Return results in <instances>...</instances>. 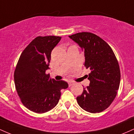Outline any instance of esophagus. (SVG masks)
Instances as JSON below:
<instances>
[{"instance_id": "1", "label": "esophagus", "mask_w": 134, "mask_h": 134, "mask_svg": "<svg viewBox=\"0 0 134 134\" xmlns=\"http://www.w3.org/2000/svg\"><path fill=\"white\" fill-rule=\"evenodd\" d=\"M68 84H69V86L70 87L71 86H72L74 84V82H73V81H69Z\"/></svg>"}]
</instances>
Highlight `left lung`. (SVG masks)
I'll return each instance as SVG.
<instances>
[{"label": "left lung", "mask_w": 134, "mask_h": 134, "mask_svg": "<svg viewBox=\"0 0 134 134\" xmlns=\"http://www.w3.org/2000/svg\"><path fill=\"white\" fill-rule=\"evenodd\" d=\"M84 50V66L89 69V86L84 88L77 101L83 110L96 113L112 103L120 82V70L110 46L95 34L82 32L69 36Z\"/></svg>", "instance_id": "left-lung-1"}]
</instances>
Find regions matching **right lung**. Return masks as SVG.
Listing matches in <instances>:
<instances>
[{"mask_svg": "<svg viewBox=\"0 0 134 134\" xmlns=\"http://www.w3.org/2000/svg\"><path fill=\"white\" fill-rule=\"evenodd\" d=\"M61 37L38 36L22 52L14 74L15 86L23 105L30 111L44 113L57 104L67 82L55 81L46 73L52 50Z\"/></svg>", "mask_w": 134, "mask_h": 134, "instance_id": "1", "label": "right lung"}]
</instances>
